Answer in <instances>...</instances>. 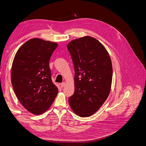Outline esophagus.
<instances>
[{
	"mask_svg": "<svg viewBox=\"0 0 146 146\" xmlns=\"http://www.w3.org/2000/svg\"><path fill=\"white\" fill-rule=\"evenodd\" d=\"M65 85H66V83H65L64 82H63V83H61L60 84V85H61V88L64 87V86H65Z\"/></svg>",
	"mask_w": 146,
	"mask_h": 146,
	"instance_id": "obj_1",
	"label": "esophagus"
}]
</instances>
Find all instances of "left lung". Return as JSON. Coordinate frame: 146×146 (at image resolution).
<instances>
[{"label":"left lung","instance_id":"1","mask_svg":"<svg viewBox=\"0 0 146 146\" xmlns=\"http://www.w3.org/2000/svg\"><path fill=\"white\" fill-rule=\"evenodd\" d=\"M74 64L75 91L69 98L72 111L80 117L95 113L111 90L113 68L105 47L94 38L83 36L67 46Z\"/></svg>","mask_w":146,"mask_h":146}]
</instances>
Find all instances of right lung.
I'll list each match as a JSON object with an SVG mask.
<instances>
[{
    "label": "right lung",
    "mask_w": 146,
    "mask_h": 146,
    "mask_svg": "<svg viewBox=\"0 0 146 146\" xmlns=\"http://www.w3.org/2000/svg\"><path fill=\"white\" fill-rule=\"evenodd\" d=\"M57 43L33 38L17 51L11 68V84L23 107L35 115L49 108L58 92L49 67Z\"/></svg>",
    "instance_id": "obj_1"
}]
</instances>
